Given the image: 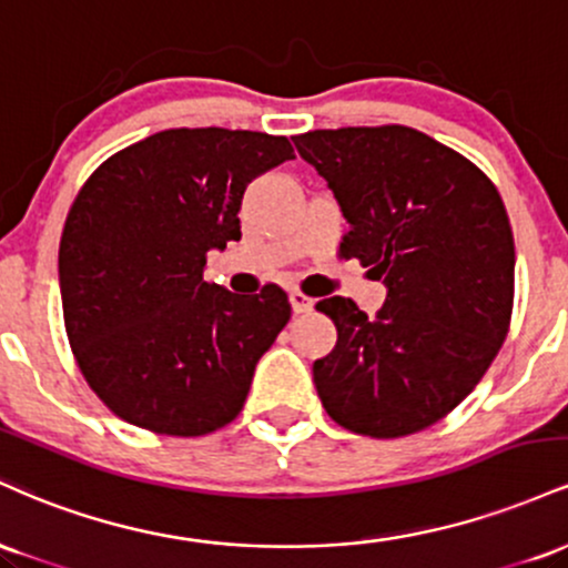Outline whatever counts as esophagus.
<instances>
[{
  "label": "esophagus",
  "instance_id": "34e87169",
  "mask_svg": "<svg viewBox=\"0 0 568 568\" xmlns=\"http://www.w3.org/2000/svg\"><path fill=\"white\" fill-rule=\"evenodd\" d=\"M288 298H291V310L296 312V315H302V312H310L312 306H315V302H312L310 296H304L302 291H291Z\"/></svg>",
  "mask_w": 568,
  "mask_h": 568
}]
</instances>
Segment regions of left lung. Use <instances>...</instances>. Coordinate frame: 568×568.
<instances>
[{"label": "left lung", "instance_id": "left-lung-1", "mask_svg": "<svg viewBox=\"0 0 568 568\" xmlns=\"http://www.w3.org/2000/svg\"><path fill=\"white\" fill-rule=\"evenodd\" d=\"M361 258L387 288L368 317L352 298L317 310L336 347L312 366L336 425L400 438L443 419L473 393L510 328L515 245L497 186L470 160L414 128H338L296 135Z\"/></svg>", "mask_w": 568, "mask_h": 568}]
</instances>
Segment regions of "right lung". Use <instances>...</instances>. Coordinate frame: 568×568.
<instances>
[{"instance_id": "right-lung-1", "label": "right lung", "mask_w": 568, "mask_h": 568, "mask_svg": "<svg viewBox=\"0 0 568 568\" xmlns=\"http://www.w3.org/2000/svg\"><path fill=\"white\" fill-rule=\"evenodd\" d=\"M285 160V135L162 130L80 189L58 251L63 321L84 379L120 419L192 438L243 410L288 296L277 285L237 296L202 272L240 240L247 184Z\"/></svg>"}]
</instances>
